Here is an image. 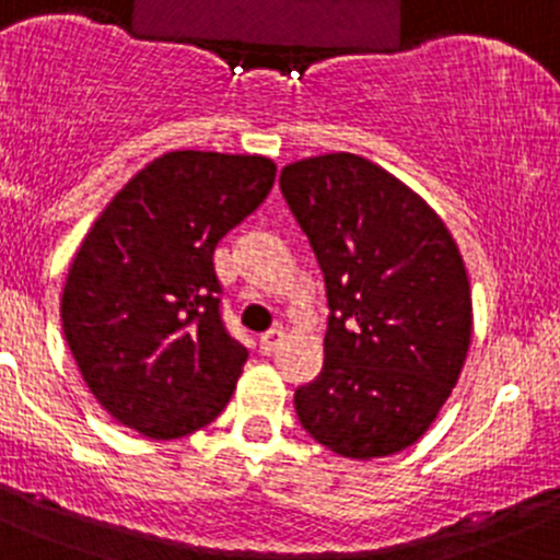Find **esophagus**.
<instances>
[{
    "instance_id": "34e87169",
    "label": "esophagus",
    "mask_w": 560,
    "mask_h": 560,
    "mask_svg": "<svg viewBox=\"0 0 560 560\" xmlns=\"http://www.w3.org/2000/svg\"><path fill=\"white\" fill-rule=\"evenodd\" d=\"M282 339H285L282 328H269L267 334H261V350L264 353H275L282 345Z\"/></svg>"
}]
</instances>
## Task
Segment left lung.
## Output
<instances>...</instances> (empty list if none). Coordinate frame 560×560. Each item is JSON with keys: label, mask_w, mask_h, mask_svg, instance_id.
<instances>
[{"label": "left lung", "mask_w": 560, "mask_h": 560, "mask_svg": "<svg viewBox=\"0 0 560 560\" xmlns=\"http://www.w3.org/2000/svg\"><path fill=\"white\" fill-rule=\"evenodd\" d=\"M280 188L320 264L323 369L293 394L299 423L353 460L429 431L471 342V288L445 221L399 177L355 153L282 166Z\"/></svg>", "instance_id": "obj_1"}]
</instances>
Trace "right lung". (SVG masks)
Wrapping results in <instances>:
<instances>
[{
	"mask_svg": "<svg viewBox=\"0 0 560 560\" xmlns=\"http://www.w3.org/2000/svg\"><path fill=\"white\" fill-rule=\"evenodd\" d=\"M267 155L172 151L137 172L89 229L61 326L107 415L180 440L232 399L247 350L221 320L212 253L275 186Z\"/></svg>",
	"mask_w": 560,
	"mask_h": 560,
	"instance_id": "obj_1",
	"label": "right lung"
}]
</instances>
